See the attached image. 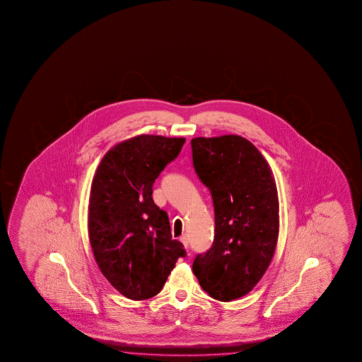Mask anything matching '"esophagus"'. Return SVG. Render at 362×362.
<instances>
[{
    "mask_svg": "<svg viewBox=\"0 0 362 362\" xmlns=\"http://www.w3.org/2000/svg\"><path fill=\"white\" fill-rule=\"evenodd\" d=\"M180 242L184 245L185 248L189 247V237H187V235H182V237L180 238Z\"/></svg>",
    "mask_w": 362,
    "mask_h": 362,
    "instance_id": "esophagus-1",
    "label": "esophagus"
}]
</instances>
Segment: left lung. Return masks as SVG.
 Masks as SVG:
<instances>
[{"instance_id": "1", "label": "left lung", "mask_w": 362, "mask_h": 362, "mask_svg": "<svg viewBox=\"0 0 362 362\" xmlns=\"http://www.w3.org/2000/svg\"><path fill=\"white\" fill-rule=\"evenodd\" d=\"M192 163L211 192L215 235L192 271L216 300L232 301L256 286L275 253L279 197L270 165L239 135L194 138Z\"/></svg>"}]
</instances>
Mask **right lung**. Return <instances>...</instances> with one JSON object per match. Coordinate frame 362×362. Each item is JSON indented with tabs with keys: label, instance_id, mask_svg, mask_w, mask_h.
I'll use <instances>...</instances> for the list:
<instances>
[{
	"label": "right lung",
	"instance_id": "right-lung-1",
	"mask_svg": "<svg viewBox=\"0 0 362 362\" xmlns=\"http://www.w3.org/2000/svg\"><path fill=\"white\" fill-rule=\"evenodd\" d=\"M184 143L185 138L147 134L122 141L105 154L92 180V252L107 281L132 300L158 294L186 253L152 197L156 178Z\"/></svg>",
	"mask_w": 362,
	"mask_h": 362
}]
</instances>
